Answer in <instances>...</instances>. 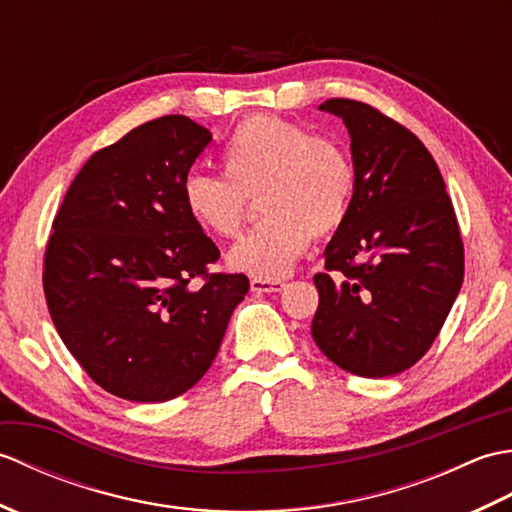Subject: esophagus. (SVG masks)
<instances>
[{"instance_id":"34e87169","label":"esophagus","mask_w":512,"mask_h":512,"mask_svg":"<svg viewBox=\"0 0 512 512\" xmlns=\"http://www.w3.org/2000/svg\"><path fill=\"white\" fill-rule=\"evenodd\" d=\"M284 288L286 284L279 279H250V290H253L255 295H268V292H279Z\"/></svg>"}]
</instances>
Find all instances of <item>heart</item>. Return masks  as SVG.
I'll use <instances>...</instances> for the list:
<instances>
[{
    "instance_id": "1",
    "label": "heart",
    "mask_w": 512,
    "mask_h": 512,
    "mask_svg": "<svg viewBox=\"0 0 512 512\" xmlns=\"http://www.w3.org/2000/svg\"><path fill=\"white\" fill-rule=\"evenodd\" d=\"M224 178L189 173L182 184L187 215L204 233L233 237L244 222V198H257L266 220L239 237L226 262L255 279L286 277L312 237L339 228L352 206L354 165L332 138L279 116L239 123L222 149Z\"/></svg>"
}]
</instances>
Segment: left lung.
Returning <instances> with one entry per match:
<instances>
[{
    "label": "left lung",
    "instance_id": "obj_1",
    "mask_svg": "<svg viewBox=\"0 0 512 512\" xmlns=\"http://www.w3.org/2000/svg\"><path fill=\"white\" fill-rule=\"evenodd\" d=\"M350 134L354 195L314 275L312 339L334 365L363 378L418 363L462 288L464 248L429 149L374 107L330 99Z\"/></svg>",
    "mask_w": 512,
    "mask_h": 512
}]
</instances>
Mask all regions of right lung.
<instances>
[{
	"label": "right lung",
	"instance_id": "right-lung-1",
	"mask_svg": "<svg viewBox=\"0 0 512 512\" xmlns=\"http://www.w3.org/2000/svg\"><path fill=\"white\" fill-rule=\"evenodd\" d=\"M213 140L187 116L132 129L76 173L54 217L43 290L54 328L96 385L165 402L209 372L244 275H209L220 250L187 215L182 184ZM209 276L195 289L190 279Z\"/></svg>",
	"mask_w": 512,
	"mask_h": 512
}]
</instances>
